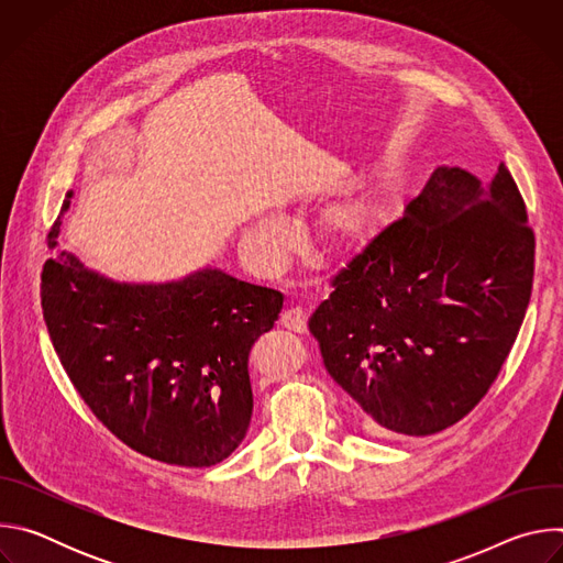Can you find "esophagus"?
<instances>
[{"instance_id": "obj_1", "label": "esophagus", "mask_w": 563, "mask_h": 563, "mask_svg": "<svg viewBox=\"0 0 563 563\" xmlns=\"http://www.w3.org/2000/svg\"><path fill=\"white\" fill-rule=\"evenodd\" d=\"M280 325L296 334H305L307 332V313L300 307H291L280 313Z\"/></svg>"}]
</instances>
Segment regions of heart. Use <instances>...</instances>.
<instances>
[{
	"mask_svg": "<svg viewBox=\"0 0 563 563\" xmlns=\"http://www.w3.org/2000/svg\"><path fill=\"white\" fill-rule=\"evenodd\" d=\"M387 202L378 194H363L356 198L334 200L328 207L320 209L316 218V233L323 240L325 247L336 254H350L367 245L376 235L383 224ZM283 222L276 218L263 220L245 233V247L250 256L267 267L274 269L280 252H276L283 243Z\"/></svg>",
	"mask_w": 563,
	"mask_h": 563,
	"instance_id": "heart-1",
	"label": "heart"
}]
</instances>
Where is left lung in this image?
I'll use <instances>...</instances> for the list:
<instances>
[{
	"mask_svg": "<svg viewBox=\"0 0 563 563\" xmlns=\"http://www.w3.org/2000/svg\"><path fill=\"white\" fill-rule=\"evenodd\" d=\"M532 274L534 233L506 165L490 183L439 167L404 218L334 276L309 332L367 430L437 434L495 383Z\"/></svg>",
	"mask_w": 563,
	"mask_h": 563,
	"instance_id": "obj_1",
	"label": "left lung"
}]
</instances>
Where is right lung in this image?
<instances>
[{"label": "right lung", "mask_w": 563, "mask_h": 563, "mask_svg": "<svg viewBox=\"0 0 563 563\" xmlns=\"http://www.w3.org/2000/svg\"><path fill=\"white\" fill-rule=\"evenodd\" d=\"M42 309L73 387L122 443L163 463L209 467L247 434L250 352L274 328L283 294L213 267L169 283H118L55 252L42 269Z\"/></svg>", "instance_id": "add662e5"}]
</instances>
